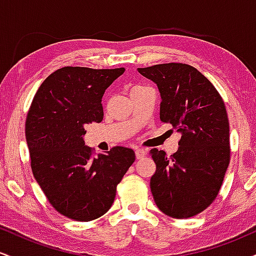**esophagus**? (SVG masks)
Masks as SVG:
<instances>
[{
	"label": "esophagus",
	"instance_id": "esophagus-1",
	"mask_svg": "<svg viewBox=\"0 0 256 256\" xmlns=\"http://www.w3.org/2000/svg\"><path fill=\"white\" fill-rule=\"evenodd\" d=\"M146 149H143V148L136 149V158H144V156H146Z\"/></svg>",
	"mask_w": 256,
	"mask_h": 256
}]
</instances>
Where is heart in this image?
I'll return each instance as SVG.
<instances>
[{
  "instance_id": "obj_1",
  "label": "heart",
  "mask_w": 256,
  "mask_h": 256,
  "mask_svg": "<svg viewBox=\"0 0 256 256\" xmlns=\"http://www.w3.org/2000/svg\"><path fill=\"white\" fill-rule=\"evenodd\" d=\"M134 88H137V86H134Z\"/></svg>"
}]
</instances>
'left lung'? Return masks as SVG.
<instances>
[{
  "instance_id": "obj_1",
  "label": "left lung",
  "mask_w": 256,
  "mask_h": 256,
  "mask_svg": "<svg viewBox=\"0 0 256 256\" xmlns=\"http://www.w3.org/2000/svg\"><path fill=\"white\" fill-rule=\"evenodd\" d=\"M158 85L160 119L180 132L178 150L167 156L152 149L156 165L150 190L158 210L184 219L204 212L216 200L230 164V128L226 108L214 85L186 64L138 68Z\"/></svg>"
}]
</instances>
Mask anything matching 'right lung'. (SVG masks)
<instances>
[{
    "label": "right lung",
    "instance_id": "right-lung-1",
    "mask_svg": "<svg viewBox=\"0 0 256 256\" xmlns=\"http://www.w3.org/2000/svg\"><path fill=\"white\" fill-rule=\"evenodd\" d=\"M124 72V67H62L43 82L28 110L32 173L52 207L70 219L90 222L107 213L136 158L125 146L94 158L83 140L86 126L104 119L106 89Z\"/></svg>",
    "mask_w": 256,
    "mask_h": 256
}]
</instances>
